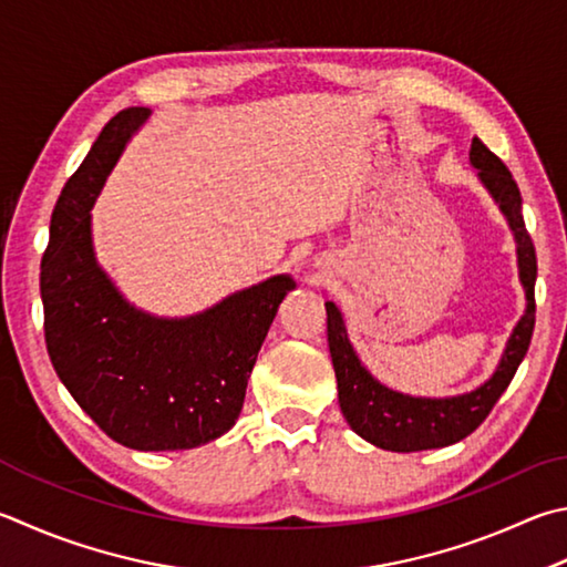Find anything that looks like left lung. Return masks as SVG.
Returning a JSON list of instances; mask_svg holds the SVG:
<instances>
[{
    "instance_id": "left-lung-1",
    "label": "left lung",
    "mask_w": 567,
    "mask_h": 567,
    "mask_svg": "<svg viewBox=\"0 0 567 567\" xmlns=\"http://www.w3.org/2000/svg\"><path fill=\"white\" fill-rule=\"evenodd\" d=\"M471 163L476 166L478 178L493 195V200L498 203L501 213L506 215L513 238H516L518 272L528 300L526 315L513 329L501 364L488 382H483L468 394L426 399L401 394V391L377 382L364 364L359 362L354 347L349 344L342 312L337 310L334 302H324L327 342L337 374L339 406H342V414L354 434L379 449L411 454V451L441 449L466 439L491 414V409L496 406L503 391L508 389L513 374H516L518 364L528 352L535 327V275H538V262H535L533 240L526 230V223H523L520 190L511 171L503 166V161L483 146L478 138H473L471 143Z\"/></svg>"
}]
</instances>
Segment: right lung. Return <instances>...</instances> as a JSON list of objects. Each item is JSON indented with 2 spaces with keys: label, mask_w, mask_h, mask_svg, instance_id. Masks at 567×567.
Listing matches in <instances>:
<instances>
[{
  "label": "right lung",
  "mask_w": 567,
  "mask_h": 567,
  "mask_svg": "<svg viewBox=\"0 0 567 567\" xmlns=\"http://www.w3.org/2000/svg\"><path fill=\"white\" fill-rule=\"evenodd\" d=\"M148 113L118 111L66 181L41 260V302L51 364L99 429L136 451H181L223 436L240 416L257 352L295 280L275 275L183 319L123 300L94 257L91 205Z\"/></svg>",
  "instance_id": "obj_1"
}]
</instances>
